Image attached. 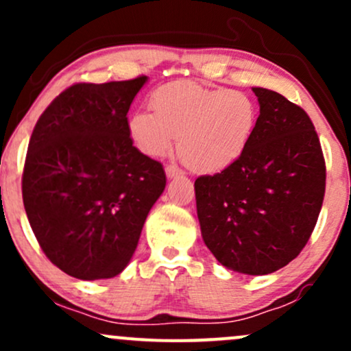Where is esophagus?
<instances>
[{
	"mask_svg": "<svg viewBox=\"0 0 351 351\" xmlns=\"http://www.w3.org/2000/svg\"><path fill=\"white\" fill-rule=\"evenodd\" d=\"M165 171H167V176L168 178H178V176H183L184 171L180 170L176 165H168L167 168H165Z\"/></svg>",
	"mask_w": 351,
	"mask_h": 351,
	"instance_id": "obj_1",
	"label": "esophagus"
}]
</instances>
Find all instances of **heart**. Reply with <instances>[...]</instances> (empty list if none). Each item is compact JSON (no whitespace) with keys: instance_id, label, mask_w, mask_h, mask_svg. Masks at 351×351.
Listing matches in <instances>:
<instances>
[{"instance_id":"heart-1","label":"heart","mask_w":351,"mask_h":351,"mask_svg":"<svg viewBox=\"0 0 351 351\" xmlns=\"http://www.w3.org/2000/svg\"><path fill=\"white\" fill-rule=\"evenodd\" d=\"M150 108L128 120L135 147L148 156H163L180 136V155L196 173H219L234 165L256 130L254 100L228 88L171 82L153 92Z\"/></svg>"}]
</instances>
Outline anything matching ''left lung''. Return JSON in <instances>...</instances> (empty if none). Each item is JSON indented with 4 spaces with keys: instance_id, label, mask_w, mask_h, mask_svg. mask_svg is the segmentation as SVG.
Listing matches in <instances>:
<instances>
[{
    "instance_id": "left-lung-1",
    "label": "left lung",
    "mask_w": 351,
    "mask_h": 351,
    "mask_svg": "<svg viewBox=\"0 0 351 351\" xmlns=\"http://www.w3.org/2000/svg\"><path fill=\"white\" fill-rule=\"evenodd\" d=\"M259 117L247 150L216 175L196 178L204 244L224 267L249 276L279 271L312 236L325 195L320 140L304 108L252 87Z\"/></svg>"
}]
</instances>
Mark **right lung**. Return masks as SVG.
Segmentation results:
<instances>
[{
    "mask_svg": "<svg viewBox=\"0 0 351 351\" xmlns=\"http://www.w3.org/2000/svg\"><path fill=\"white\" fill-rule=\"evenodd\" d=\"M145 82L147 75L67 87L27 145V219L47 259L75 279H110L127 267L167 184L163 165L128 134V108Z\"/></svg>",
    "mask_w": 351,
    "mask_h": 351,
    "instance_id": "1",
    "label": "right lung"
}]
</instances>
